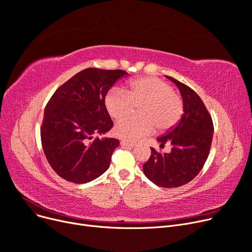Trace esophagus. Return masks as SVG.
Instances as JSON below:
<instances>
[{"label":"esophagus","mask_w":252,"mask_h":252,"mask_svg":"<svg viewBox=\"0 0 252 252\" xmlns=\"http://www.w3.org/2000/svg\"><path fill=\"white\" fill-rule=\"evenodd\" d=\"M121 145L123 146H131V147H134L136 145L135 142H130L127 140H121Z\"/></svg>","instance_id":"esophagus-1"}]
</instances>
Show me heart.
Returning <instances> with one entry per match:
<instances>
[{
	"instance_id": "b5f03b06",
	"label": "heart",
	"mask_w": 252,
	"mask_h": 252,
	"mask_svg": "<svg viewBox=\"0 0 252 252\" xmlns=\"http://www.w3.org/2000/svg\"><path fill=\"white\" fill-rule=\"evenodd\" d=\"M108 114L115 120L130 113L135 106L139 116L126 117L114 128L115 135L136 141L158 131H168L177 125L183 114L181 96L172 86L158 77H141L129 82L125 92L113 87L103 99Z\"/></svg>"
}]
</instances>
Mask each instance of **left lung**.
Masks as SVG:
<instances>
[{"label":"left lung","mask_w":252,"mask_h":252,"mask_svg":"<svg viewBox=\"0 0 252 252\" xmlns=\"http://www.w3.org/2000/svg\"><path fill=\"white\" fill-rule=\"evenodd\" d=\"M179 88L184 113L180 121L166 134L158 137L160 147L172 145L169 154L152 155L143 165V173L156 185L175 188L194 179L209 157L213 141L212 117L199 95L184 83L167 76Z\"/></svg>","instance_id":"obj_1"}]
</instances>
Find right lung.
I'll list each match as a JSON object with an SVG mask.
<instances>
[{
	"label": "right lung",
	"mask_w": 252,
	"mask_h": 252,
	"mask_svg": "<svg viewBox=\"0 0 252 252\" xmlns=\"http://www.w3.org/2000/svg\"><path fill=\"white\" fill-rule=\"evenodd\" d=\"M127 74L123 70L87 68L52 95L44 109L40 138L49 164L61 178L82 184L109 169L120 142L94 136L113 127L103 99L116 81Z\"/></svg>",
	"instance_id": "right-lung-1"
}]
</instances>
